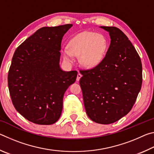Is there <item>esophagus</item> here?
<instances>
[{
	"label": "esophagus",
	"instance_id": "esophagus-1",
	"mask_svg": "<svg viewBox=\"0 0 154 154\" xmlns=\"http://www.w3.org/2000/svg\"><path fill=\"white\" fill-rule=\"evenodd\" d=\"M82 77V74H81V73H79H79H78L77 74V82H79V79H80V78L81 77Z\"/></svg>",
	"mask_w": 154,
	"mask_h": 154
}]
</instances>
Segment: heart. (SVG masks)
I'll use <instances>...</instances> for the list:
<instances>
[{
	"mask_svg": "<svg viewBox=\"0 0 154 154\" xmlns=\"http://www.w3.org/2000/svg\"><path fill=\"white\" fill-rule=\"evenodd\" d=\"M107 48L105 36L91 31H83L71 38L69 46L62 47L61 53L66 62H73L75 56H79L82 66L92 69L102 62Z\"/></svg>",
	"mask_w": 154,
	"mask_h": 154,
	"instance_id": "b5f03b06",
	"label": "heart"
}]
</instances>
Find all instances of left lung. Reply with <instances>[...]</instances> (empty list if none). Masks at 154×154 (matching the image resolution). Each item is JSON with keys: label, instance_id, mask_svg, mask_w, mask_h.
<instances>
[{"label": "left lung", "instance_id": "left-lung-1", "mask_svg": "<svg viewBox=\"0 0 154 154\" xmlns=\"http://www.w3.org/2000/svg\"><path fill=\"white\" fill-rule=\"evenodd\" d=\"M105 57L96 67L81 71L79 83L88 116L98 124L116 122L129 113L142 85V64L126 35L113 26Z\"/></svg>", "mask_w": 154, "mask_h": 154}]
</instances>
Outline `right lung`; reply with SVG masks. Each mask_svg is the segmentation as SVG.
I'll use <instances>...</instances> for the list:
<instances>
[{
	"mask_svg": "<svg viewBox=\"0 0 154 154\" xmlns=\"http://www.w3.org/2000/svg\"><path fill=\"white\" fill-rule=\"evenodd\" d=\"M72 24L43 27L16 49L8 74L13 105L18 113L36 124L58 120L67 88L75 83L76 71L60 66L62 38Z\"/></svg>",
	"mask_w": 154,
	"mask_h": 154,
	"instance_id": "obj_1",
	"label": "right lung"
}]
</instances>
